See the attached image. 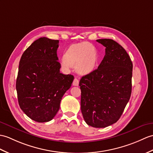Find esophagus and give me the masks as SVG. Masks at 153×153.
Masks as SVG:
<instances>
[{"label": "esophagus", "mask_w": 153, "mask_h": 153, "mask_svg": "<svg viewBox=\"0 0 153 153\" xmlns=\"http://www.w3.org/2000/svg\"><path fill=\"white\" fill-rule=\"evenodd\" d=\"M72 84L74 86H78V85H79V80H78L77 78H75V79H74Z\"/></svg>", "instance_id": "34e87169"}]
</instances>
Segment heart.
Segmentation results:
<instances>
[{"label":"heart","instance_id":"heart-1","mask_svg":"<svg viewBox=\"0 0 153 153\" xmlns=\"http://www.w3.org/2000/svg\"><path fill=\"white\" fill-rule=\"evenodd\" d=\"M66 65L76 66L77 72L86 74L93 71L97 60V49L88 42L72 45L64 55Z\"/></svg>","mask_w":153,"mask_h":153}]
</instances>
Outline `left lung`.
I'll use <instances>...</instances> for the list:
<instances>
[{
  "label": "left lung",
  "instance_id": "obj_1",
  "mask_svg": "<svg viewBox=\"0 0 153 153\" xmlns=\"http://www.w3.org/2000/svg\"><path fill=\"white\" fill-rule=\"evenodd\" d=\"M97 41L105 47V55L97 69L80 79L81 110L88 125L105 128L119 119L130 100L133 65L115 41Z\"/></svg>",
  "mask_w": 153,
  "mask_h": 153
}]
</instances>
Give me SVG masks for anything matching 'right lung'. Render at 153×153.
<instances>
[{
	"label": "right lung",
	"mask_w": 153,
	"mask_h": 153,
	"mask_svg": "<svg viewBox=\"0 0 153 153\" xmlns=\"http://www.w3.org/2000/svg\"><path fill=\"white\" fill-rule=\"evenodd\" d=\"M59 42L39 38L24 51L19 61L16 79L19 105L29 118L38 123L54 118L74 79L71 74L60 72Z\"/></svg>",
	"instance_id": "1"
}]
</instances>
